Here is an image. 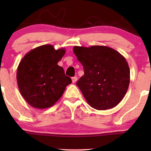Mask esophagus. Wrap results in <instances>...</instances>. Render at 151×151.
Returning <instances> with one entry per match:
<instances>
[{"label": "esophagus", "instance_id": "esophagus-1", "mask_svg": "<svg viewBox=\"0 0 151 151\" xmlns=\"http://www.w3.org/2000/svg\"><path fill=\"white\" fill-rule=\"evenodd\" d=\"M72 82H73V83H75L76 81H77V77H72Z\"/></svg>", "mask_w": 151, "mask_h": 151}]
</instances>
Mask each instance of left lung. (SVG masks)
Returning a JSON list of instances; mask_svg holds the SVG:
<instances>
[{
    "mask_svg": "<svg viewBox=\"0 0 151 151\" xmlns=\"http://www.w3.org/2000/svg\"><path fill=\"white\" fill-rule=\"evenodd\" d=\"M73 51L84 70L77 86L88 104L97 110L119 104L130 83V69L125 58L106 46H74Z\"/></svg>",
    "mask_w": 151,
    "mask_h": 151,
    "instance_id": "left-lung-1",
    "label": "left lung"
}]
</instances>
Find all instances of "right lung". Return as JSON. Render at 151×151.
<instances>
[{
  "instance_id": "obj_1",
  "label": "right lung",
  "mask_w": 151,
  "mask_h": 151,
  "mask_svg": "<svg viewBox=\"0 0 151 151\" xmlns=\"http://www.w3.org/2000/svg\"><path fill=\"white\" fill-rule=\"evenodd\" d=\"M65 52L64 48L55 50L52 45H44L30 50L21 60L17 70L18 86L31 106L40 109L52 106L72 83L58 65Z\"/></svg>"
}]
</instances>
